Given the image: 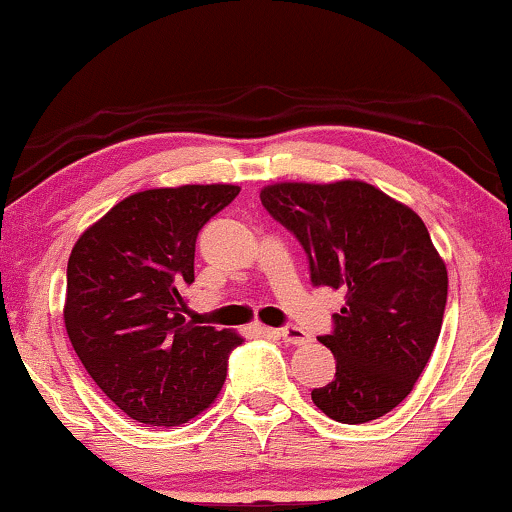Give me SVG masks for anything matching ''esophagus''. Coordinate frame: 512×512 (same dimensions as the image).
Returning <instances> with one entry per match:
<instances>
[{
	"mask_svg": "<svg viewBox=\"0 0 512 512\" xmlns=\"http://www.w3.org/2000/svg\"><path fill=\"white\" fill-rule=\"evenodd\" d=\"M276 334L281 336L283 343H288V346H305V343L312 341V336L307 334L305 329H300V326H281Z\"/></svg>",
	"mask_w": 512,
	"mask_h": 512,
	"instance_id": "obj_1",
	"label": "esophagus"
}]
</instances>
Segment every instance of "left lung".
Listing matches in <instances>:
<instances>
[{"label": "left lung", "mask_w": 512, "mask_h": 512, "mask_svg": "<svg viewBox=\"0 0 512 512\" xmlns=\"http://www.w3.org/2000/svg\"><path fill=\"white\" fill-rule=\"evenodd\" d=\"M262 205L300 240L315 286L346 305L319 341L336 377L312 400L331 420L362 424L391 412L420 379L441 334L448 272L427 226L365 181L264 186Z\"/></svg>", "instance_id": "1"}]
</instances>
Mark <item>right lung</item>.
I'll list each match as a JSON object with an SVG mask.
<instances>
[{
    "instance_id": "right-lung-1",
    "label": "right lung",
    "mask_w": 512,
    "mask_h": 512,
    "mask_svg": "<svg viewBox=\"0 0 512 512\" xmlns=\"http://www.w3.org/2000/svg\"><path fill=\"white\" fill-rule=\"evenodd\" d=\"M238 186L150 188L128 195L73 245L66 334L78 360L131 420L178 427L205 412L226 379L236 331L181 315L202 226Z\"/></svg>"
}]
</instances>
